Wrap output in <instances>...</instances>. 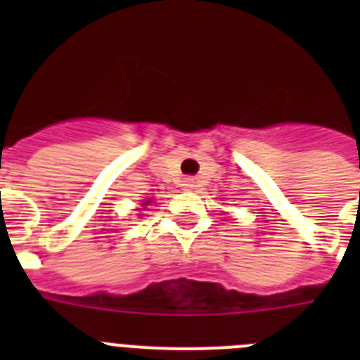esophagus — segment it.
<instances>
[{
    "label": "esophagus",
    "instance_id": "34e87169",
    "mask_svg": "<svg viewBox=\"0 0 360 360\" xmlns=\"http://www.w3.org/2000/svg\"><path fill=\"white\" fill-rule=\"evenodd\" d=\"M186 186H187V187H196V182H195V180H187Z\"/></svg>",
    "mask_w": 360,
    "mask_h": 360
}]
</instances>
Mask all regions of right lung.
<instances>
[{
  "label": "right lung",
  "mask_w": 360,
  "mask_h": 360,
  "mask_svg": "<svg viewBox=\"0 0 360 360\" xmlns=\"http://www.w3.org/2000/svg\"><path fill=\"white\" fill-rule=\"evenodd\" d=\"M149 200H151V198H149ZM149 200H144V202H142V209H144L146 205H149ZM139 211H141V209H139Z\"/></svg>",
  "instance_id": "right-lung-1"
}]
</instances>
